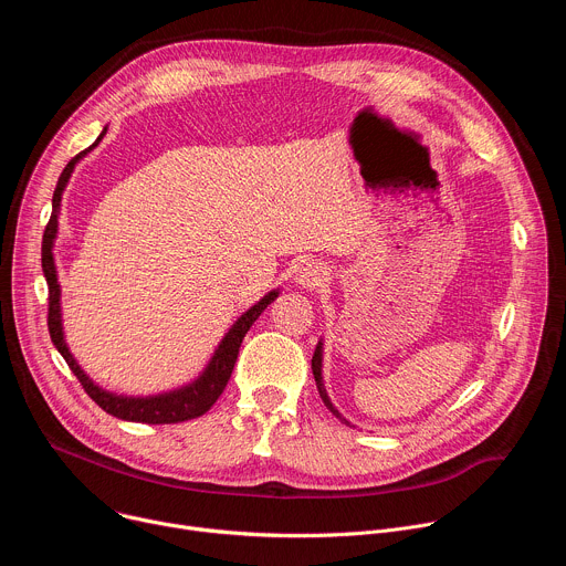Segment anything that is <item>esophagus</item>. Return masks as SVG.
Segmentation results:
<instances>
[{"mask_svg":"<svg viewBox=\"0 0 566 566\" xmlns=\"http://www.w3.org/2000/svg\"><path fill=\"white\" fill-rule=\"evenodd\" d=\"M325 280H327V269L322 266L319 262H306V264H302V266L297 269V273H295V282H297L300 286H304V289H315V286H319Z\"/></svg>","mask_w":566,"mask_h":566,"instance_id":"34e87169","label":"esophagus"}]
</instances>
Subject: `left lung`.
<instances>
[{"instance_id": "left-lung-1", "label": "left lung", "mask_w": 566, "mask_h": 566, "mask_svg": "<svg viewBox=\"0 0 566 566\" xmlns=\"http://www.w3.org/2000/svg\"><path fill=\"white\" fill-rule=\"evenodd\" d=\"M311 369H313V378H315V385H317V391H319V398H322V402H325L327 406V410L334 415V417H338L343 423H347V426H352L338 410H336V406L332 402V398H329V394H327V389H325V380H322V340L317 343V347H315V352H313V360H311Z\"/></svg>"}]
</instances>
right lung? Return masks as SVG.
I'll return each mask as SVG.
<instances>
[{
	"label": "right lung",
	"mask_w": 566,
	"mask_h": 566,
	"mask_svg": "<svg viewBox=\"0 0 566 566\" xmlns=\"http://www.w3.org/2000/svg\"><path fill=\"white\" fill-rule=\"evenodd\" d=\"M107 134V127L101 132V136L96 138V143L80 151L77 156H73L66 168L62 170L55 192H53V212L51 219L46 223L44 230V239H42V271L49 284V334L51 340L55 345V349L62 354V358L66 360L69 369L75 374V378L80 380V385L85 387V391L98 402V406L123 421H134V423H149V426H160V423H181V421H190L197 419L201 415H206L214 400L221 396V391L226 389L232 367L237 363V354L241 347V340L249 334V329L253 327V322L262 315V311L280 295V289L269 291L258 304H253L247 313H241L237 317L234 325L228 329V334L221 338L219 347L214 349L212 358L208 360L206 369L188 385H181L177 389L164 391V394H151V396H125V394H114L103 389L98 382H94L85 369L77 365V360L73 358V354L66 347L64 340V332H62V308H60V282H57V269H55V258H53V241L57 237V217H60V203H62V192L73 175V168L77 166L80 158H85Z\"/></svg>",
	"instance_id": "1"
}]
</instances>
